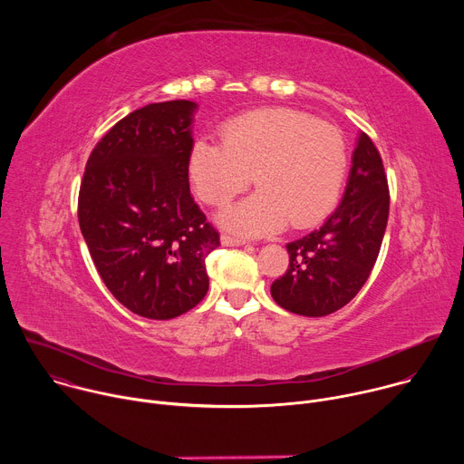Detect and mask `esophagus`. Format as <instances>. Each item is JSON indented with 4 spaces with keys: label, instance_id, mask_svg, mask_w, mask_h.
<instances>
[{
    "label": "esophagus",
    "instance_id": "34e87169",
    "mask_svg": "<svg viewBox=\"0 0 464 464\" xmlns=\"http://www.w3.org/2000/svg\"><path fill=\"white\" fill-rule=\"evenodd\" d=\"M222 244L224 246H244L246 240L240 238V237H235V235H222Z\"/></svg>",
    "mask_w": 464,
    "mask_h": 464
}]
</instances>
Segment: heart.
Listing matches in <instances>:
<instances>
[{"mask_svg": "<svg viewBox=\"0 0 464 464\" xmlns=\"http://www.w3.org/2000/svg\"><path fill=\"white\" fill-rule=\"evenodd\" d=\"M220 143L194 141L188 178L209 206H224L251 181L246 200L220 213V222L246 235L304 229L334 209L347 174L342 130L292 108L242 113L220 128Z\"/></svg>", "mask_w": 464, "mask_h": 464, "instance_id": "1", "label": "heart"}]
</instances>
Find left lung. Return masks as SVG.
<instances>
[{
    "instance_id": "left-lung-1",
    "label": "left lung",
    "mask_w": 464,
    "mask_h": 464,
    "mask_svg": "<svg viewBox=\"0 0 464 464\" xmlns=\"http://www.w3.org/2000/svg\"><path fill=\"white\" fill-rule=\"evenodd\" d=\"M387 217L383 163L371 138L362 131L342 204L319 229L286 244L290 264L272 285L274 301L306 317H323L345 306L371 276Z\"/></svg>"
}]
</instances>
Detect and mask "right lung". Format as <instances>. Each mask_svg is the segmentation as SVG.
Segmentation results:
<instances>
[{"label":"right lung","mask_w":464,"mask_h":464,"mask_svg":"<svg viewBox=\"0 0 464 464\" xmlns=\"http://www.w3.org/2000/svg\"><path fill=\"white\" fill-rule=\"evenodd\" d=\"M192 101L128 113L92 150L79 192V224L113 297L141 317L172 319L209 290L208 255L218 231L188 188Z\"/></svg>","instance_id":"right-lung-1"}]
</instances>
